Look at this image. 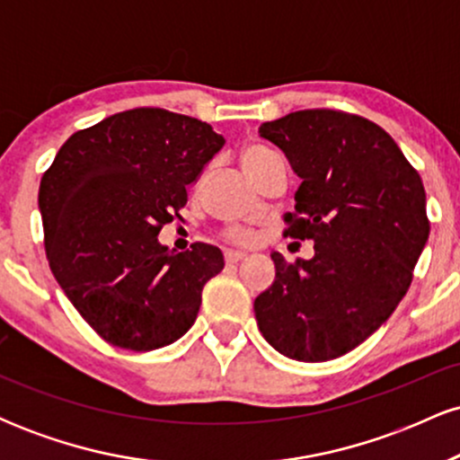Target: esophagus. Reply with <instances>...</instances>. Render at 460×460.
Here are the masks:
<instances>
[{
    "label": "esophagus",
    "mask_w": 460,
    "mask_h": 460,
    "mask_svg": "<svg viewBox=\"0 0 460 460\" xmlns=\"http://www.w3.org/2000/svg\"><path fill=\"white\" fill-rule=\"evenodd\" d=\"M244 252H240V251H229V252H225V261L229 263V266H234V263H240L242 260H244Z\"/></svg>",
    "instance_id": "34e87169"
}]
</instances>
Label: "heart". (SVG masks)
I'll return each mask as SVG.
<instances>
[{
	"instance_id": "1",
	"label": "heart",
	"mask_w": 460,
	"mask_h": 460,
	"mask_svg": "<svg viewBox=\"0 0 460 460\" xmlns=\"http://www.w3.org/2000/svg\"><path fill=\"white\" fill-rule=\"evenodd\" d=\"M274 155H277V153L266 149V146L252 145V146H246L244 153H242V164H244L248 175H252V172L260 171V168L268 160H272ZM229 237H231V240H235V242H248V234H246V231H242V229L229 231Z\"/></svg>"
}]
</instances>
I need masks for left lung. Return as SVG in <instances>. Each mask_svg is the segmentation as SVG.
Here are the masks:
<instances>
[{
    "label": "left lung",
    "instance_id": "8db88e82",
    "mask_svg": "<svg viewBox=\"0 0 460 460\" xmlns=\"http://www.w3.org/2000/svg\"><path fill=\"white\" fill-rule=\"evenodd\" d=\"M261 138L300 177L285 235L314 242V257L272 252L274 281L255 318L274 350L331 361L381 329L409 289L429 242L426 192L392 136L335 110H300L263 123Z\"/></svg>",
    "mask_w": 460,
    "mask_h": 460
}]
</instances>
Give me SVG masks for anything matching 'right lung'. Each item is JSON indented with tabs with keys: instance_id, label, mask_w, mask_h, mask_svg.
<instances>
[{
	"instance_id": "right-lung-1",
	"label": "right lung",
	"mask_w": 460,
	"mask_h": 460,
	"mask_svg": "<svg viewBox=\"0 0 460 460\" xmlns=\"http://www.w3.org/2000/svg\"><path fill=\"white\" fill-rule=\"evenodd\" d=\"M225 138L203 120L136 108L75 131L40 179L45 251L66 298L105 341L157 350L197 320L218 246L171 252L157 235Z\"/></svg>"
}]
</instances>
